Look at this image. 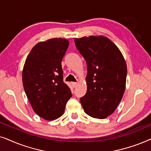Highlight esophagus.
<instances>
[{
	"mask_svg": "<svg viewBox=\"0 0 151 151\" xmlns=\"http://www.w3.org/2000/svg\"><path fill=\"white\" fill-rule=\"evenodd\" d=\"M71 83H72V87H73V88L77 87V86L78 84V83H77V82H72Z\"/></svg>",
	"mask_w": 151,
	"mask_h": 151,
	"instance_id": "34e87169",
	"label": "esophagus"
}]
</instances>
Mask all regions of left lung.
Returning a JSON list of instances; mask_svg holds the SVG:
<instances>
[{"label":"left lung","mask_w":151,"mask_h":151,"mask_svg":"<svg viewBox=\"0 0 151 151\" xmlns=\"http://www.w3.org/2000/svg\"><path fill=\"white\" fill-rule=\"evenodd\" d=\"M79 53L87 64V92L80 98L85 112L104 119L117 107L126 87L127 68L118 47L108 38L74 39Z\"/></svg>","instance_id":"8db88e82"}]
</instances>
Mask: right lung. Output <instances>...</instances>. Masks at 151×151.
<instances>
[{
	"label": "right lung",
	"mask_w": 151,
	"mask_h": 151,
	"mask_svg": "<svg viewBox=\"0 0 151 151\" xmlns=\"http://www.w3.org/2000/svg\"><path fill=\"white\" fill-rule=\"evenodd\" d=\"M69 41L52 39L40 42L26 59L22 78L25 94L34 111L47 120L63 115L72 96L70 88L63 82L62 59Z\"/></svg>",
	"instance_id": "right-lung-1"
}]
</instances>
